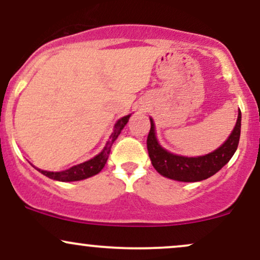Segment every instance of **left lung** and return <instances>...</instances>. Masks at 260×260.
<instances>
[{
    "label": "left lung",
    "instance_id": "left-lung-1",
    "mask_svg": "<svg viewBox=\"0 0 260 260\" xmlns=\"http://www.w3.org/2000/svg\"><path fill=\"white\" fill-rule=\"evenodd\" d=\"M149 120H151V130L147 136V149L152 166L160 175L176 181L196 182L210 178L231 159L239 146L241 111H239L236 125L226 141L214 152L201 157H182L168 152L158 143L153 119L149 118Z\"/></svg>",
    "mask_w": 260,
    "mask_h": 260
}]
</instances>
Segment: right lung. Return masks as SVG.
I'll use <instances>...</instances> for the list:
<instances>
[{
  "mask_svg": "<svg viewBox=\"0 0 260 260\" xmlns=\"http://www.w3.org/2000/svg\"><path fill=\"white\" fill-rule=\"evenodd\" d=\"M130 115H126V117L120 118L119 120L115 123L114 125V130H113L112 135L109 136V140L107 141L105 148L102 149V152L93 157L92 159L84 161V163L78 164V166H74L69 169L63 170V172H46V170H41V169H36L39 170L40 173L44 174L45 176L47 178L57 180V181H63V182H68V181H79V180H84L90 178V176L96 175L99 174L101 170L103 169V167L106 166L107 159H108L109 152H111V148L113 146V142L117 140V137L120 135L121 130L124 129V126L126 125L127 121H129Z\"/></svg>",
  "mask_w": 260,
  "mask_h": 260,
  "instance_id": "right-lung-1",
  "label": "right lung"
}]
</instances>
